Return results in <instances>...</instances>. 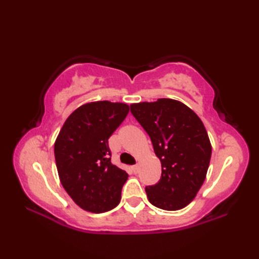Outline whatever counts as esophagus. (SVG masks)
Returning <instances> with one entry per match:
<instances>
[{
	"label": "esophagus",
	"mask_w": 259,
	"mask_h": 259,
	"mask_svg": "<svg viewBox=\"0 0 259 259\" xmlns=\"http://www.w3.org/2000/svg\"><path fill=\"white\" fill-rule=\"evenodd\" d=\"M133 170H134L135 174L138 172V170H139V166H138V164H135V166H133Z\"/></svg>",
	"instance_id": "esophagus-1"
}]
</instances>
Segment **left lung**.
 <instances>
[{"label": "left lung", "mask_w": 259, "mask_h": 259, "mask_svg": "<svg viewBox=\"0 0 259 259\" xmlns=\"http://www.w3.org/2000/svg\"><path fill=\"white\" fill-rule=\"evenodd\" d=\"M130 111L161 162L160 180L146 187L148 199L163 210H179L192 201L206 178L211 145L205 125L190 108L171 99L131 104Z\"/></svg>", "instance_id": "left-lung-1"}]
</instances>
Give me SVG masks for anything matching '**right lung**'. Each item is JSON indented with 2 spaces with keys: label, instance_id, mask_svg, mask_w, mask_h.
Here are the masks:
<instances>
[{
  "label": "right lung",
  "instance_id": "obj_1",
  "mask_svg": "<svg viewBox=\"0 0 259 259\" xmlns=\"http://www.w3.org/2000/svg\"><path fill=\"white\" fill-rule=\"evenodd\" d=\"M128 112L125 103L83 104L70 114L54 144L60 181L87 211L106 212L119 205L128 174L111 162L108 140Z\"/></svg>",
  "mask_w": 259,
  "mask_h": 259
}]
</instances>
